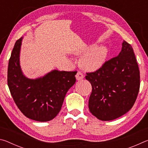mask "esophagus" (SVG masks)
I'll return each mask as SVG.
<instances>
[{
	"label": "esophagus",
	"instance_id": "obj_1",
	"mask_svg": "<svg viewBox=\"0 0 148 148\" xmlns=\"http://www.w3.org/2000/svg\"><path fill=\"white\" fill-rule=\"evenodd\" d=\"M76 79L77 80H80V79H82L84 77V76L83 73H82V72L80 71H77V74L76 75Z\"/></svg>",
	"mask_w": 148,
	"mask_h": 148
}]
</instances>
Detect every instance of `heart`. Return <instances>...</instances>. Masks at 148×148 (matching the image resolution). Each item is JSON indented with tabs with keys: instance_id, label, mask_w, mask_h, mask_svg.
<instances>
[{
	"instance_id": "obj_1",
	"label": "heart",
	"mask_w": 148,
	"mask_h": 148,
	"mask_svg": "<svg viewBox=\"0 0 148 148\" xmlns=\"http://www.w3.org/2000/svg\"><path fill=\"white\" fill-rule=\"evenodd\" d=\"M88 47H84L75 52L76 55H81L86 52ZM108 56V49L105 47H97L89 49L80 59L83 68L88 71H95L104 64Z\"/></svg>"
}]
</instances>
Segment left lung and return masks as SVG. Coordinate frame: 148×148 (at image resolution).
<instances>
[{"mask_svg": "<svg viewBox=\"0 0 148 148\" xmlns=\"http://www.w3.org/2000/svg\"><path fill=\"white\" fill-rule=\"evenodd\" d=\"M92 92L91 113L102 121H110L126 114L136 101L140 89V71L131 45L122 44L118 56L94 72H86Z\"/></svg>", "mask_w": 148, "mask_h": 148, "instance_id": "left-lung-1", "label": "left lung"}]
</instances>
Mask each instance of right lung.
Returning a JSON list of instances; mask_svg holds the SVG:
<instances>
[{
	"instance_id": "obj_1",
	"label": "right lung",
	"mask_w": 148,
	"mask_h": 148,
	"mask_svg": "<svg viewBox=\"0 0 148 148\" xmlns=\"http://www.w3.org/2000/svg\"><path fill=\"white\" fill-rule=\"evenodd\" d=\"M21 40L16 41L9 60L10 91L25 116L37 121H50L59 113L65 95L76 81L77 71H53L42 78H27L19 65Z\"/></svg>"
}]
</instances>
